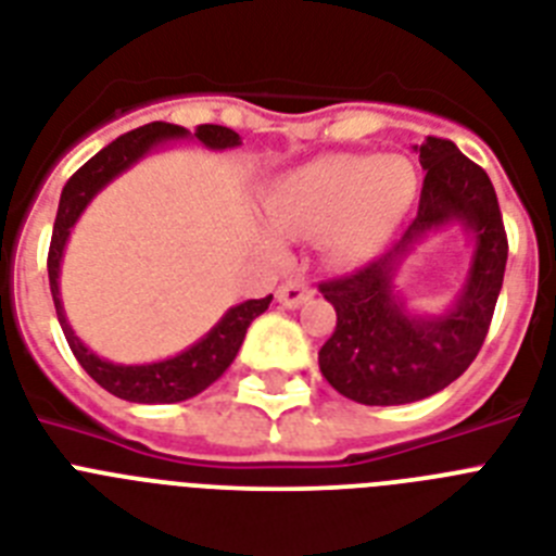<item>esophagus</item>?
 I'll use <instances>...</instances> for the list:
<instances>
[{"instance_id":"34e87169","label":"esophagus","mask_w":556,"mask_h":556,"mask_svg":"<svg viewBox=\"0 0 556 556\" xmlns=\"http://www.w3.org/2000/svg\"><path fill=\"white\" fill-rule=\"evenodd\" d=\"M275 298H278V304L289 306V309H295V306L306 304L312 298V289L306 287V283L301 281H287L278 287V292H275Z\"/></svg>"}]
</instances>
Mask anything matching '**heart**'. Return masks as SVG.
Listing matches in <instances>:
<instances>
[{
	"label": "heart",
	"mask_w": 556,
	"mask_h": 556,
	"mask_svg": "<svg viewBox=\"0 0 556 556\" xmlns=\"http://www.w3.org/2000/svg\"><path fill=\"white\" fill-rule=\"evenodd\" d=\"M420 190L415 164L403 155L329 153L278 176L261 195V215L273 236H312L332 267H357L383 252Z\"/></svg>",
	"instance_id": "heart-1"
}]
</instances>
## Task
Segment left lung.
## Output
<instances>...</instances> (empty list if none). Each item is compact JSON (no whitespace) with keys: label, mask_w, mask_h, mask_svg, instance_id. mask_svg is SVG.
Instances as JSON below:
<instances>
[{"label":"left lung","mask_w":556,"mask_h":556,"mask_svg":"<svg viewBox=\"0 0 556 556\" xmlns=\"http://www.w3.org/2000/svg\"><path fill=\"white\" fill-rule=\"evenodd\" d=\"M426 169L417 218L378 261L320 283L338 324L318 352L329 387L364 406H401L446 389L477 357L492 324L508 241L497 192L483 167L446 139L415 144ZM460 226L472 238L470 269L443 313H415L402 301L396 278L426 237Z\"/></svg>","instance_id":"8db88e82"}]
</instances>
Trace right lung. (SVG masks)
<instances>
[{
	"mask_svg": "<svg viewBox=\"0 0 556 556\" xmlns=\"http://www.w3.org/2000/svg\"><path fill=\"white\" fill-rule=\"evenodd\" d=\"M181 139H195L199 144H204L206 150H232V147L241 144V136H238L236 130H229V127H222V124H201L199 130H195V136H190V130H185V127H176V124L164 122L144 124L139 130L124 132L116 141H110L104 150H99L85 167L76 169L71 181L64 185L62 199H59L56 224H53V238H50V295H53V304H56V315L59 324H62L64 338L71 343L73 355H76V361L81 364V369H85L99 387L130 403H178L204 392V389L222 378L224 371H227V366L236 361L250 324L258 318L261 312L269 306V301H273V295H267L258 298V301L252 298V301H244V304L229 306L222 315V320H218L204 338H199V341L192 343V346H187L185 352H178V355L173 357H164V361H153V364H113V361H104V357L96 355L93 350H87L85 343L79 341V334L73 332V327L67 324V315H64L62 304V289H59V275H62L64 247H67V238H71L76 222L81 218L87 204H90L113 178L127 173L132 164H139L144 155L155 153L159 147Z\"/></svg>",
	"mask_w": 556,
	"mask_h": 556,
	"instance_id": "right-lung-1",
	"label": "right lung"
}]
</instances>
